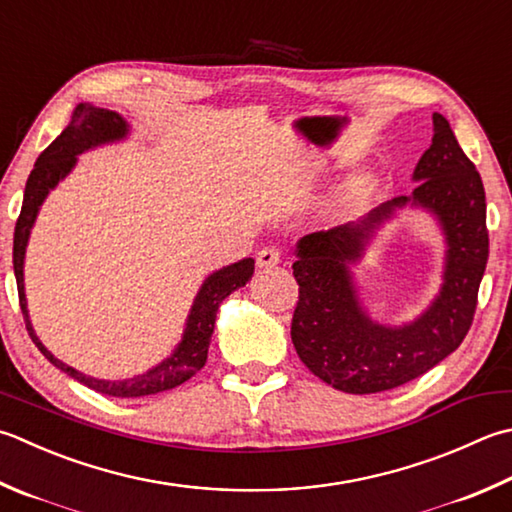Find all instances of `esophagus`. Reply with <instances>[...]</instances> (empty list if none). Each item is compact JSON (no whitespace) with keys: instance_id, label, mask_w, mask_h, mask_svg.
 Here are the masks:
<instances>
[{"instance_id":"obj_1","label":"esophagus","mask_w":512,"mask_h":512,"mask_svg":"<svg viewBox=\"0 0 512 512\" xmlns=\"http://www.w3.org/2000/svg\"><path fill=\"white\" fill-rule=\"evenodd\" d=\"M279 259H282V255H279V250L273 248V246H266L257 253V266L259 268H273L279 264Z\"/></svg>"}]
</instances>
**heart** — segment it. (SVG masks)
I'll use <instances>...</instances> for the list:
<instances>
[{"label":"heart","instance_id":"obj_1","mask_svg":"<svg viewBox=\"0 0 512 512\" xmlns=\"http://www.w3.org/2000/svg\"><path fill=\"white\" fill-rule=\"evenodd\" d=\"M368 190V179L366 177H353L350 182L344 184L342 193H339V204L342 206H355L357 202H362L364 195Z\"/></svg>","mask_w":512,"mask_h":512}]
</instances>
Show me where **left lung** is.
Here are the masks:
<instances>
[{
    "label": "left lung",
    "mask_w": 512,
    "mask_h": 512,
    "mask_svg": "<svg viewBox=\"0 0 512 512\" xmlns=\"http://www.w3.org/2000/svg\"><path fill=\"white\" fill-rule=\"evenodd\" d=\"M433 126V144L413 175V197H395L362 224L313 233L297 246L293 275L299 299L290 337L310 373L344 393L370 395L413 382L459 348L473 324L488 262L486 193L446 117L435 113ZM406 201L430 207L443 222L449 239L447 282L417 323L386 329L363 315L345 264L361 254L372 228Z\"/></svg>",
    "instance_id": "1"
}]
</instances>
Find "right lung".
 I'll use <instances>...</instances> for the list:
<instances>
[{
	"mask_svg": "<svg viewBox=\"0 0 512 512\" xmlns=\"http://www.w3.org/2000/svg\"><path fill=\"white\" fill-rule=\"evenodd\" d=\"M124 135H126V122L117 113H113V110L95 108L90 104H79L75 108L73 122H70L64 128V133L37 157L35 168L30 170L28 175L22 213H19L17 224H15L13 268H15L19 306H22L26 330L30 339H33V344L42 350V355L50 364L57 366L59 370H64L68 377L77 379L79 384L93 388L95 393H102L108 397H146V395L164 393V390L184 384L186 379H190L197 373V370H202L208 357L210 337H213V330H215L217 308L230 293H233V290L242 288L248 282L255 270V262L250 257L242 259V262L217 270V273H213L206 279L202 290L197 293L193 310H190L188 315L182 344H179V348L166 359V362H162L153 370H148L146 375L124 379V382H104V379L86 377L79 373V370L62 364L57 357L50 355L44 348V344L37 339L33 326H30L28 310H26L24 250H26L30 228H33L37 210L42 206L48 190L57 186L59 179L66 177L68 170L75 166V155L84 153V150L90 146L113 142V139H119Z\"/></svg>",
	"mask_w": 512,
	"mask_h": 512,
	"instance_id": "1",
	"label": "right lung"
}]
</instances>
